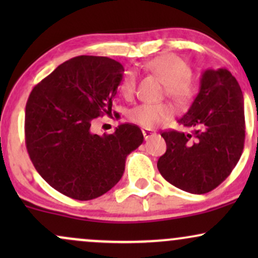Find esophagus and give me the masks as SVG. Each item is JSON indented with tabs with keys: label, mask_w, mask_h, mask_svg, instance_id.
I'll return each mask as SVG.
<instances>
[{
	"label": "esophagus",
	"mask_w": 258,
	"mask_h": 258,
	"mask_svg": "<svg viewBox=\"0 0 258 258\" xmlns=\"http://www.w3.org/2000/svg\"><path fill=\"white\" fill-rule=\"evenodd\" d=\"M142 133H143L144 138H146V139H149L150 137H152V136L156 135L155 131H153V130H150V128H143V130H142Z\"/></svg>",
	"instance_id": "esophagus-1"
}]
</instances>
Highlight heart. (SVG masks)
I'll list each match as a JSON object with an SVG mask.
<instances>
[{
    "instance_id": "b5f03b06",
    "label": "heart",
    "mask_w": 258,
    "mask_h": 258,
    "mask_svg": "<svg viewBox=\"0 0 258 258\" xmlns=\"http://www.w3.org/2000/svg\"><path fill=\"white\" fill-rule=\"evenodd\" d=\"M148 69L161 80L166 88V93L177 103H186L194 94V84L191 81V70L182 58L174 54H164L154 58L148 63ZM121 93L126 98H131L136 91V75L126 73L120 86ZM172 105L168 103H143L136 105L128 112L132 122L154 128L171 119L173 115Z\"/></svg>"
}]
</instances>
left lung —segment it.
<instances>
[{"instance_id":"1","label":"left lung","mask_w":258,"mask_h":258,"mask_svg":"<svg viewBox=\"0 0 258 258\" xmlns=\"http://www.w3.org/2000/svg\"><path fill=\"white\" fill-rule=\"evenodd\" d=\"M178 123L190 132L161 133L167 149L158 161L160 173L188 193H209L229 176L244 149V97L230 72L205 70Z\"/></svg>"}]
</instances>
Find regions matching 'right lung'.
Returning a JSON list of instances; mask_svg holds the SVG:
<instances>
[{
	"mask_svg": "<svg viewBox=\"0 0 258 258\" xmlns=\"http://www.w3.org/2000/svg\"><path fill=\"white\" fill-rule=\"evenodd\" d=\"M123 67L106 57L80 55L60 64L34 87L25 108V143L41 177L59 193L92 200L116 184L128 154L143 143L138 126L111 135L91 131L93 119L111 112Z\"/></svg>",
	"mask_w": 258,
	"mask_h": 258,
	"instance_id": "add662e5",
	"label": "right lung"
}]
</instances>
